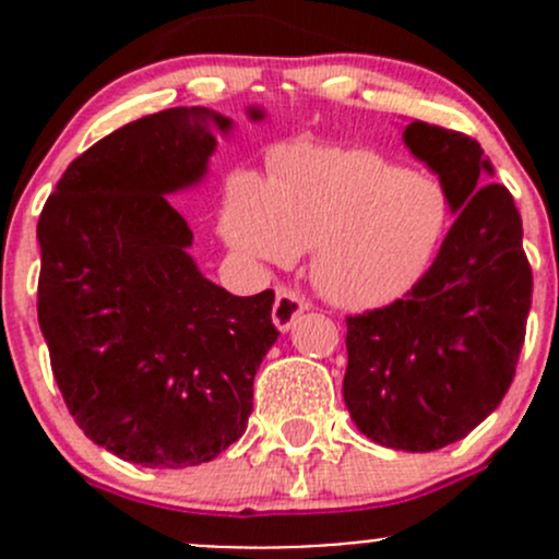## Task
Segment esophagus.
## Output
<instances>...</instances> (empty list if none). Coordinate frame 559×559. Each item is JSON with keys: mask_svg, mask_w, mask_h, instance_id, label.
<instances>
[{"mask_svg": "<svg viewBox=\"0 0 559 559\" xmlns=\"http://www.w3.org/2000/svg\"><path fill=\"white\" fill-rule=\"evenodd\" d=\"M306 311V302L295 295L292 289H278L275 292V302H273V324L278 326L281 332L292 330L300 313Z\"/></svg>", "mask_w": 559, "mask_h": 559, "instance_id": "esophagus-1", "label": "esophagus"}]
</instances>
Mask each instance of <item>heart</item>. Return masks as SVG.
<instances>
[{"mask_svg": "<svg viewBox=\"0 0 559 559\" xmlns=\"http://www.w3.org/2000/svg\"><path fill=\"white\" fill-rule=\"evenodd\" d=\"M441 183L370 148H306L275 165L267 191L240 180L224 238L253 262L313 248V284L341 308L373 311L425 275L447 229Z\"/></svg>", "mask_w": 559, "mask_h": 559, "instance_id": "1", "label": "heart"}]
</instances>
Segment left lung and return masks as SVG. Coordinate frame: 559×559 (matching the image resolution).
<instances>
[{
  "mask_svg": "<svg viewBox=\"0 0 559 559\" xmlns=\"http://www.w3.org/2000/svg\"><path fill=\"white\" fill-rule=\"evenodd\" d=\"M405 145L441 180L456 222L403 300L346 319L343 400L370 441L436 452L500 405L524 343L533 270L514 197L487 180L481 145L414 121Z\"/></svg>",
  "mask_w": 559,
  "mask_h": 559,
  "instance_id": "8db88e82",
  "label": "left lung"
}]
</instances>
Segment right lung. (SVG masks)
I'll return each mask as SVG.
<instances>
[{
  "label": "right lung",
  "mask_w": 559,
  "mask_h": 559,
  "mask_svg": "<svg viewBox=\"0 0 559 559\" xmlns=\"http://www.w3.org/2000/svg\"><path fill=\"white\" fill-rule=\"evenodd\" d=\"M229 129L207 107L138 118L78 156L39 213L37 319L53 379L86 438L134 465H200L238 441L278 341L273 289L235 297L207 281L165 197L205 178Z\"/></svg>",
  "instance_id": "1"
}]
</instances>
